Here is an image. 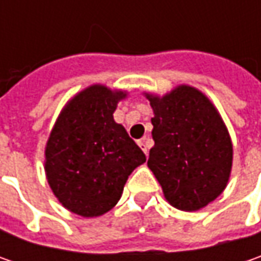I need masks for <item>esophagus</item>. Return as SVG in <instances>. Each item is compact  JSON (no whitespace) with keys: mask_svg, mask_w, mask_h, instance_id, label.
<instances>
[{"mask_svg":"<svg viewBox=\"0 0 261 261\" xmlns=\"http://www.w3.org/2000/svg\"><path fill=\"white\" fill-rule=\"evenodd\" d=\"M138 145L141 146V149L145 152V155H148V145H146L145 138H144V139H141V141H138Z\"/></svg>","mask_w":261,"mask_h":261,"instance_id":"obj_1","label":"esophagus"}]
</instances>
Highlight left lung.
<instances>
[{
	"label": "left lung",
	"instance_id": "left-lung-1",
	"mask_svg": "<svg viewBox=\"0 0 261 261\" xmlns=\"http://www.w3.org/2000/svg\"><path fill=\"white\" fill-rule=\"evenodd\" d=\"M154 110L148 167L166 199L180 211H197L225 189L232 144L214 105L199 90L177 87L163 98L146 95Z\"/></svg>",
	"mask_w": 261,
	"mask_h": 261
}]
</instances>
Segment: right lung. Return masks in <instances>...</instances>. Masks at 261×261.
I'll return each instance as SVG.
<instances>
[{
  "instance_id": "right-lung-1",
  "label": "right lung",
  "mask_w": 261,
  "mask_h": 261,
  "mask_svg": "<svg viewBox=\"0 0 261 261\" xmlns=\"http://www.w3.org/2000/svg\"><path fill=\"white\" fill-rule=\"evenodd\" d=\"M125 95L90 87L66 105L50 132L45 151L47 183L76 215L91 218L110 211L127 177L145 163L142 149L113 119Z\"/></svg>"
}]
</instances>
